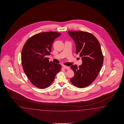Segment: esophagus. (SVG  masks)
<instances>
[{
  "mask_svg": "<svg viewBox=\"0 0 124 124\" xmlns=\"http://www.w3.org/2000/svg\"><path fill=\"white\" fill-rule=\"evenodd\" d=\"M63 67L64 68L66 69V70H70V67L68 66H63Z\"/></svg>",
  "mask_w": 124,
  "mask_h": 124,
  "instance_id": "34e87169",
  "label": "esophagus"
}]
</instances>
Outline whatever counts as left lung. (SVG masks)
Segmentation results:
<instances>
[{
	"mask_svg": "<svg viewBox=\"0 0 124 124\" xmlns=\"http://www.w3.org/2000/svg\"><path fill=\"white\" fill-rule=\"evenodd\" d=\"M68 34L76 44L77 54L82 57V63L78 67L70 66L74 76L71 83L78 88L86 87L98 76L103 65V54L100 43L93 34L82 31H68Z\"/></svg>",
	"mask_w": 124,
	"mask_h": 124,
	"instance_id": "1",
	"label": "left lung"
}]
</instances>
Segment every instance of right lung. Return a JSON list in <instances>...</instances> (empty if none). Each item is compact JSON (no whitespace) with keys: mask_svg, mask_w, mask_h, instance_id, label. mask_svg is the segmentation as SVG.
Wrapping results in <instances>:
<instances>
[{"mask_svg":"<svg viewBox=\"0 0 124 124\" xmlns=\"http://www.w3.org/2000/svg\"><path fill=\"white\" fill-rule=\"evenodd\" d=\"M61 34L45 32L30 37L24 45L21 62L24 71L30 82L40 89L49 87L56 74L60 71L61 65L49 61L54 40Z\"/></svg>","mask_w":124,"mask_h":124,"instance_id":"obj_1","label":"right lung"}]
</instances>
